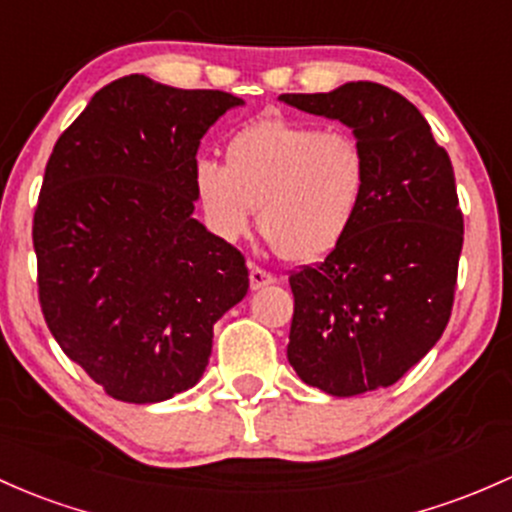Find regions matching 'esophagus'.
<instances>
[{
	"label": "esophagus",
	"mask_w": 512,
	"mask_h": 512,
	"mask_svg": "<svg viewBox=\"0 0 512 512\" xmlns=\"http://www.w3.org/2000/svg\"><path fill=\"white\" fill-rule=\"evenodd\" d=\"M249 283H251V290H261V288H266V285L276 283V276L268 271H263V268H258V266H249Z\"/></svg>",
	"instance_id": "obj_1"
}]
</instances>
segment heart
<instances>
[{
  "label": "heart",
  "instance_id": "1",
  "mask_svg": "<svg viewBox=\"0 0 512 512\" xmlns=\"http://www.w3.org/2000/svg\"><path fill=\"white\" fill-rule=\"evenodd\" d=\"M207 227L236 241L254 227L283 258L315 263L354 227L368 188L364 146L349 131L263 117L229 139L227 163L200 158L192 168Z\"/></svg>",
  "mask_w": 512,
  "mask_h": 512
}]
</instances>
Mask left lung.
I'll list each match as a JSON object with an SVG mask.
<instances>
[{
	"mask_svg": "<svg viewBox=\"0 0 512 512\" xmlns=\"http://www.w3.org/2000/svg\"><path fill=\"white\" fill-rule=\"evenodd\" d=\"M280 102L349 126L368 188L346 239L290 276L288 361L334 398L388 388L437 344L452 315L464 219L452 161L415 104L378 82Z\"/></svg>",
	"mask_w": 512,
	"mask_h": 512,
	"instance_id": "1",
	"label": "left lung"
}]
</instances>
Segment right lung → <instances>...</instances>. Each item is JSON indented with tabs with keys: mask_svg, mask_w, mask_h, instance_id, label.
<instances>
[{
	"mask_svg": "<svg viewBox=\"0 0 512 512\" xmlns=\"http://www.w3.org/2000/svg\"><path fill=\"white\" fill-rule=\"evenodd\" d=\"M244 100L126 75L48 158L34 217L38 298L60 349L124 403L190 390L249 271L195 212L202 136Z\"/></svg>",
	"mask_w": 512,
	"mask_h": 512,
	"instance_id": "obj_1",
	"label": "right lung"
}]
</instances>
